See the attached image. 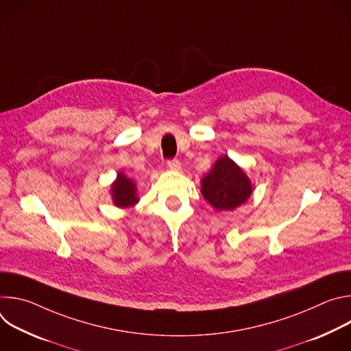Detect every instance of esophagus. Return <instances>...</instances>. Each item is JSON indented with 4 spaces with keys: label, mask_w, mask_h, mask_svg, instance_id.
<instances>
[{
    "label": "esophagus",
    "mask_w": 351,
    "mask_h": 351,
    "mask_svg": "<svg viewBox=\"0 0 351 351\" xmlns=\"http://www.w3.org/2000/svg\"><path fill=\"white\" fill-rule=\"evenodd\" d=\"M168 168L171 169V171H180L182 169V165H180V162L178 161V160H171V161H168Z\"/></svg>",
    "instance_id": "34e87169"
}]
</instances>
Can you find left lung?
Masks as SVG:
<instances>
[{
	"label": "left lung",
	"instance_id": "8db88e82",
	"mask_svg": "<svg viewBox=\"0 0 351 351\" xmlns=\"http://www.w3.org/2000/svg\"><path fill=\"white\" fill-rule=\"evenodd\" d=\"M253 190L252 180L228 156L219 157L202 179V194L218 213L243 206Z\"/></svg>",
	"mask_w": 351,
	"mask_h": 351
}]
</instances>
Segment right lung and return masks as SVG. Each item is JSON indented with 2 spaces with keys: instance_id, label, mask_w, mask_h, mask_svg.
<instances>
[{
  "instance_id": "obj_1",
  "label": "right lung",
  "mask_w": 351,
  "mask_h": 351,
  "mask_svg": "<svg viewBox=\"0 0 351 351\" xmlns=\"http://www.w3.org/2000/svg\"><path fill=\"white\" fill-rule=\"evenodd\" d=\"M112 203L118 208H130L138 203L137 186L134 180L129 179L123 172H118L117 179L111 184Z\"/></svg>"
}]
</instances>
